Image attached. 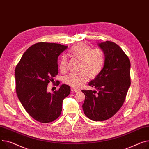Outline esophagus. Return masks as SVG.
<instances>
[{
  "instance_id": "obj_1",
  "label": "esophagus",
  "mask_w": 149,
  "mask_h": 149,
  "mask_svg": "<svg viewBox=\"0 0 149 149\" xmlns=\"http://www.w3.org/2000/svg\"><path fill=\"white\" fill-rule=\"evenodd\" d=\"M71 91L73 92H80V90L75 88H71Z\"/></svg>"
}]
</instances>
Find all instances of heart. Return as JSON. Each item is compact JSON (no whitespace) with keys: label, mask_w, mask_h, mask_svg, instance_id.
Returning a JSON list of instances; mask_svg holds the SVG:
<instances>
[{"label":"heart","mask_w":149,"mask_h":149,"mask_svg":"<svg viewBox=\"0 0 149 149\" xmlns=\"http://www.w3.org/2000/svg\"><path fill=\"white\" fill-rule=\"evenodd\" d=\"M71 53L73 57L80 61L77 73H69L64 78L65 84L77 88L84 84L88 79L96 78L101 72L104 62L105 54L101 49H91L87 44L79 43L71 49ZM68 59L66 56L61 57L59 69L62 72L66 71Z\"/></svg>","instance_id":"heart-1"}]
</instances>
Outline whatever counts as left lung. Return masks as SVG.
<instances>
[{
    "label": "left lung",
    "mask_w": 149,
    "mask_h": 149,
    "mask_svg": "<svg viewBox=\"0 0 149 149\" xmlns=\"http://www.w3.org/2000/svg\"><path fill=\"white\" fill-rule=\"evenodd\" d=\"M104 52L105 62L101 72L88 85L97 91L82 90L84 114L93 121L113 117L122 106L131 85V63L117 44L111 41L97 44Z\"/></svg>",
    "instance_id": "8db88e82"
}]
</instances>
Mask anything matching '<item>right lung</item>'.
Returning a JSON list of instances; mask_svg holds the SVG:
<instances>
[{
	"label": "right lung",
	"instance_id": "right-lung-1",
	"mask_svg": "<svg viewBox=\"0 0 149 149\" xmlns=\"http://www.w3.org/2000/svg\"><path fill=\"white\" fill-rule=\"evenodd\" d=\"M67 48L60 44L36 43L24 52L15 68L18 100L27 113L39 122L57 119L63 100L70 94L71 88L66 84L52 93L47 91L48 84L58 74V57Z\"/></svg>",
	"mask_w": 149,
	"mask_h": 149
}]
</instances>
